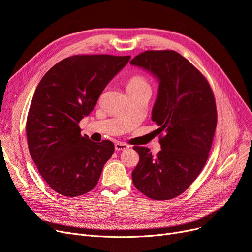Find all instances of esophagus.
I'll list each match as a JSON object with an SVG mask.
<instances>
[{"instance_id": "esophagus-1", "label": "esophagus", "mask_w": 252, "mask_h": 252, "mask_svg": "<svg viewBox=\"0 0 252 252\" xmlns=\"http://www.w3.org/2000/svg\"><path fill=\"white\" fill-rule=\"evenodd\" d=\"M129 148V145L125 144V143H121V142H117L114 144V149L117 151H122V150H126Z\"/></svg>"}]
</instances>
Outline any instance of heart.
<instances>
[{
    "label": "heart",
    "mask_w": 252,
    "mask_h": 252,
    "mask_svg": "<svg viewBox=\"0 0 252 252\" xmlns=\"http://www.w3.org/2000/svg\"><path fill=\"white\" fill-rule=\"evenodd\" d=\"M149 84L145 80L142 75H134L127 84V90H138L142 88H148ZM150 88V87H149Z\"/></svg>",
    "instance_id": "1"
}]
</instances>
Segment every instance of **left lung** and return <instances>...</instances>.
<instances>
[{
	"label": "left lung",
	"mask_w": 252,
	"mask_h": 252,
	"mask_svg": "<svg viewBox=\"0 0 252 252\" xmlns=\"http://www.w3.org/2000/svg\"><path fill=\"white\" fill-rule=\"evenodd\" d=\"M158 83L151 120L159 126L162 150L157 157L147 147L134 146L140 156L132 182L150 199L180 195L207 162L217 127L215 96L196 68L173 50H149L130 61Z\"/></svg>",
	"instance_id": "left-lung-1"
}]
</instances>
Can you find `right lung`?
Returning a JSON list of instances; mask_svg holds the SVG:
<instances>
[{
    "instance_id": "right-lung-1",
    "label": "right lung",
    "mask_w": 252,
    "mask_h": 252,
    "mask_svg": "<svg viewBox=\"0 0 252 252\" xmlns=\"http://www.w3.org/2000/svg\"><path fill=\"white\" fill-rule=\"evenodd\" d=\"M129 59L69 57L50 68L37 85L26 123L28 148L41 177L58 193L79 196L97 184L114 145L81 135L79 122L94 110L105 87Z\"/></svg>"
}]
</instances>
